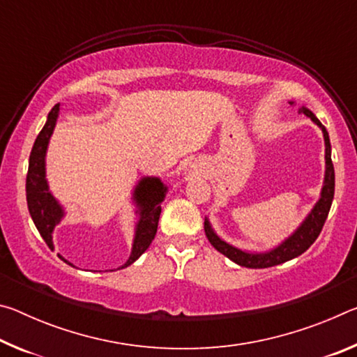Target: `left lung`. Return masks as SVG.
Instances as JSON below:
<instances>
[{"instance_id": "left-lung-1", "label": "left lung", "mask_w": 357, "mask_h": 357, "mask_svg": "<svg viewBox=\"0 0 357 357\" xmlns=\"http://www.w3.org/2000/svg\"><path fill=\"white\" fill-rule=\"evenodd\" d=\"M289 105H294V102L289 100ZM299 113H304L307 118H310L313 123L321 129L323 138H324V160H326L321 193H319V198L315 203V206L312 208V211L307 214L305 219L302 220L301 225L296 228L285 241H282L279 245L273 247L271 250L249 252V250H243L239 249V247L228 244L227 241H223L219 234L214 231V228L211 225L208 217H204V233H206V238L209 239V243L213 244L214 249L223 253V255L236 264L244 266V268H252V269L271 268V266L282 264L285 261H289V259L302 255V253L315 243L317 238L319 236V233H321L326 219H328L331 204H332V200H334V187H335L334 165H332V159H331L329 134L324 126L319 123V119L309 110V108L301 107Z\"/></svg>"}]
</instances>
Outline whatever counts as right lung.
<instances>
[{
	"label": "right lung",
	"instance_id": "obj_1",
	"mask_svg": "<svg viewBox=\"0 0 357 357\" xmlns=\"http://www.w3.org/2000/svg\"><path fill=\"white\" fill-rule=\"evenodd\" d=\"M59 110H61V107L56 104L52 108V112L48 113L47 123L42 128L38 138H36L31 154H29L26 174V202L29 215H31L42 239L45 241L52 250L55 249V245H53V231H55V227L61 223L66 215L64 208L50 192L45 172L47 148L48 143H50L53 130H55ZM167 192L168 187L157 176H143L137 183L134 192H132V202L135 204V214L138 217L135 223L134 243H132V250L128 261L118 269L130 266L146 252L151 243H153L157 233V223H159V217L162 213L160 203L165 200ZM58 257L69 266H74L64 257Z\"/></svg>",
	"mask_w": 357,
	"mask_h": 357
}]
</instances>
